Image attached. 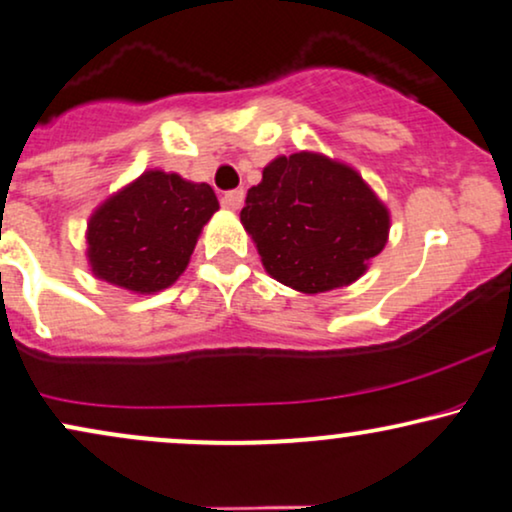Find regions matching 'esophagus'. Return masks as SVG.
Here are the masks:
<instances>
[{
  "label": "esophagus",
  "mask_w": 512,
  "mask_h": 512,
  "mask_svg": "<svg viewBox=\"0 0 512 512\" xmlns=\"http://www.w3.org/2000/svg\"><path fill=\"white\" fill-rule=\"evenodd\" d=\"M245 200V191L243 189H236V191H226L222 196V205L226 210H241Z\"/></svg>",
  "instance_id": "esophagus-1"
}]
</instances>
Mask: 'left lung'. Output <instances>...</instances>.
Returning <instances> with one entry per match:
<instances>
[{
	"instance_id": "left-lung-1",
	"label": "left lung",
	"mask_w": 512,
	"mask_h": 512,
	"mask_svg": "<svg viewBox=\"0 0 512 512\" xmlns=\"http://www.w3.org/2000/svg\"><path fill=\"white\" fill-rule=\"evenodd\" d=\"M241 222L267 274L309 295L357 281L390 234V212L361 174L309 151L264 167Z\"/></svg>"
}]
</instances>
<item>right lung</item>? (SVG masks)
<instances>
[{"label": "right lung", "mask_w": 512, "mask_h": 512, "mask_svg": "<svg viewBox=\"0 0 512 512\" xmlns=\"http://www.w3.org/2000/svg\"><path fill=\"white\" fill-rule=\"evenodd\" d=\"M217 210L208 184L148 170L89 217V267L96 278L132 293L170 288L184 274L200 229Z\"/></svg>", "instance_id": "obj_1"}]
</instances>
